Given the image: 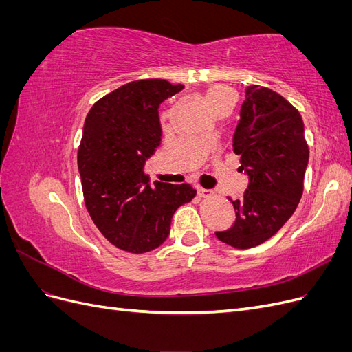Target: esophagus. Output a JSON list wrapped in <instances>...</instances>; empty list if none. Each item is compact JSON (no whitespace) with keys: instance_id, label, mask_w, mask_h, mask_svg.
<instances>
[{"instance_id":"1","label":"esophagus","mask_w":352,"mask_h":352,"mask_svg":"<svg viewBox=\"0 0 352 352\" xmlns=\"http://www.w3.org/2000/svg\"><path fill=\"white\" fill-rule=\"evenodd\" d=\"M197 192H198L199 197H207V195L211 194V190H210V189H206V188H202V186H197Z\"/></svg>"}]
</instances>
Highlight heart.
Wrapping results in <instances>:
<instances>
[{
  "mask_svg": "<svg viewBox=\"0 0 352 352\" xmlns=\"http://www.w3.org/2000/svg\"><path fill=\"white\" fill-rule=\"evenodd\" d=\"M207 100H208L211 107H214V105H217L223 101L233 100V92L225 87H211L207 91Z\"/></svg>",
  "mask_w": 352,
  "mask_h": 352,
  "instance_id": "b5f03b06",
  "label": "heart"
}]
</instances>
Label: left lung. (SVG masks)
Segmentation results:
<instances>
[{
    "label": "left lung",
    "mask_w": 352,
    "mask_h": 352,
    "mask_svg": "<svg viewBox=\"0 0 352 352\" xmlns=\"http://www.w3.org/2000/svg\"><path fill=\"white\" fill-rule=\"evenodd\" d=\"M239 117L233 151L248 188L239 199L228 197L236 219L216 236L247 250L272 238L294 214L302 197L308 146L300 111L269 88L247 87Z\"/></svg>",
    "instance_id": "obj_1"
}]
</instances>
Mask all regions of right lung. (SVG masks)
Returning <instances> with one entry per match:
<instances>
[{
    "label": "right lung",
    "instance_id": "right-lung-1",
    "mask_svg": "<svg viewBox=\"0 0 352 352\" xmlns=\"http://www.w3.org/2000/svg\"><path fill=\"white\" fill-rule=\"evenodd\" d=\"M184 85L144 79L95 102L83 124L78 167L95 226L117 248L153 251L170 233L175 211L197 195L188 185L150 184L145 163L162 144L160 104Z\"/></svg>",
    "mask_w": 352,
    "mask_h": 352
}]
</instances>
